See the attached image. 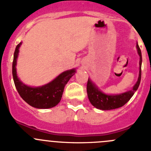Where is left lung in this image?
Masks as SVG:
<instances>
[{
    "label": "left lung",
    "instance_id": "left-lung-1",
    "mask_svg": "<svg viewBox=\"0 0 151 151\" xmlns=\"http://www.w3.org/2000/svg\"><path fill=\"white\" fill-rule=\"evenodd\" d=\"M137 52L140 56V70H139V76L137 83L133 86L132 90L125 92L124 93L119 95H108L98 90V88L88 78L87 84H86V91L88 96L89 100L91 104L96 108L102 110H110L120 108L123 106L125 103L129 101L132 97L134 92L137 90L141 78V63H142V56H141V49L137 44Z\"/></svg>",
    "mask_w": 151,
    "mask_h": 151
}]
</instances>
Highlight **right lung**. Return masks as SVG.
<instances>
[{
    "label": "right lung",
    "mask_w": 151,
    "mask_h": 151,
    "mask_svg": "<svg viewBox=\"0 0 151 151\" xmlns=\"http://www.w3.org/2000/svg\"><path fill=\"white\" fill-rule=\"evenodd\" d=\"M21 43L17 45L14 55L12 74L14 84L22 99L31 106L37 109H49L59 103L62 97L65 85L75 74V69L67 70L58 76L55 79L42 86L30 87L23 84L17 75L16 65Z\"/></svg>",
    "instance_id": "1"
}]
</instances>
